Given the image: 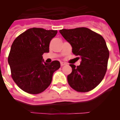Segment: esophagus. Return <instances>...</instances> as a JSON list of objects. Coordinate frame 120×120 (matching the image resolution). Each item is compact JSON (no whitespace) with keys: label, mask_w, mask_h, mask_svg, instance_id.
<instances>
[{"label":"esophagus","mask_w":120,"mask_h":120,"mask_svg":"<svg viewBox=\"0 0 120 120\" xmlns=\"http://www.w3.org/2000/svg\"><path fill=\"white\" fill-rule=\"evenodd\" d=\"M66 65V63L64 62H61V66H63V65Z\"/></svg>","instance_id":"1"}]
</instances>
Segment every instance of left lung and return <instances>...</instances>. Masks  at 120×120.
<instances>
[{
  "label": "left lung",
  "mask_w": 120,
  "mask_h": 120,
  "mask_svg": "<svg viewBox=\"0 0 120 120\" xmlns=\"http://www.w3.org/2000/svg\"><path fill=\"white\" fill-rule=\"evenodd\" d=\"M72 47V52L81 59L76 67L70 64L72 72L67 80L71 87L78 92L93 90L101 82L107 70L109 52L105 40L100 35L86 27L59 30Z\"/></svg>",
  "instance_id": "8db88e82"
}]
</instances>
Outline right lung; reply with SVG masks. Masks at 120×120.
Here are the masks:
<instances>
[{
  "instance_id": "1",
  "label": "right lung",
  "mask_w": 120,
  "mask_h": 120,
  "mask_svg": "<svg viewBox=\"0 0 120 120\" xmlns=\"http://www.w3.org/2000/svg\"><path fill=\"white\" fill-rule=\"evenodd\" d=\"M58 31L30 28L14 41L8 61L14 81L23 91L42 93L50 85L53 74L60 68L58 61L47 64L43 59L49 52V44Z\"/></svg>"
}]
</instances>
